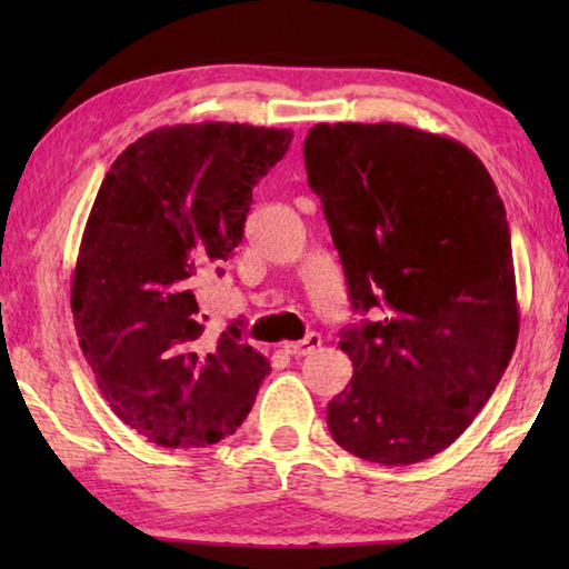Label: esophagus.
Masks as SVG:
<instances>
[{"mask_svg": "<svg viewBox=\"0 0 569 569\" xmlns=\"http://www.w3.org/2000/svg\"><path fill=\"white\" fill-rule=\"evenodd\" d=\"M319 346H321V336L319 333H308L303 341L283 343V351L291 353V356H306V353H311L313 349H319Z\"/></svg>", "mask_w": 569, "mask_h": 569, "instance_id": "1", "label": "esophagus"}]
</instances>
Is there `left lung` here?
Returning <instances> with one entry per match:
<instances>
[{"label": "left lung", "mask_w": 569, "mask_h": 569, "mask_svg": "<svg viewBox=\"0 0 569 569\" xmlns=\"http://www.w3.org/2000/svg\"><path fill=\"white\" fill-rule=\"evenodd\" d=\"M356 311L353 377L329 401L339 447L387 467L459 439L497 389L519 333L505 203L461 142L399 122H321L303 142Z\"/></svg>", "instance_id": "8db88e82"}]
</instances>
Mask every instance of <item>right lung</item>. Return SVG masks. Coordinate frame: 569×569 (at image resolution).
Listing matches in <instances>:
<instances>
[{"label": "right lung", "instance_id": "1", "mask_svg": "<svg viewBox=\"0 0 569 569\" xmlns=\"http://www.w3.org/2000/svg\"><path fill=\"white\" fill-rule=\"evenodd\" d=\"M291 130L238 122L158 128L112 162L72 276L80 349L112 411L168 449L216 445L271 371L233 323L203 339L196 286L243 240L253 186Z\"/></svg>", "mask_w": 569, "mask_h": 569}]
</instances>
